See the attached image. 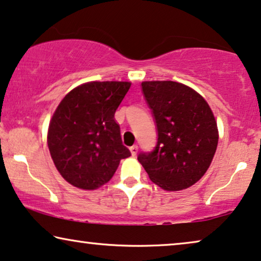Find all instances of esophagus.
I'll return each mask as SVG.
<instances>
[{
    "label": "esophagus",
    "instance_id": "obj_1",
    "mask_svg": "<svg viewBox=\"0 0 261 261\" xmlns=\"http://www.w3.org/2000/svg\"><path fill=\"white\" fill-rule=\"evenodd\" d=\"M129 151H130V153H132V155H137V153H138V146H137V145L132 146V147L129 148Z\"/></svg>",
    "mask_w": 261,
    "mask_h": 261
}]
</instances>
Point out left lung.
Masks as SVG:
<instances>
[{
	"instance_id": "8db88e82",
	"label": "left lung",
	"mask_w": 261,
	"mask_h": 261,
	"mask_svg": "<svg viewBox=\"0 0 261 261\" xmlns=\"http://www.w3.org/2000/svg\"><path fill=\"white\" fill-rule=\"evenodd\" d=\"M142 92L154 117L158 139L139 163L149 179L166 191L194 185L209 169L219 142L214 114L194 89L172 81L142 82Z\"/></svg>"
}]
</instances>
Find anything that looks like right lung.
Masks as SVG:
<instances>
[{
    "instance_id": "1",
    "label": "right lung",
    "mask_w": 261,
    "mask_h": 261,
    "mask_svg": "<svg viewBox=\"0 0 261 261\" xmlns=\"http://www.w3.org/2000/svg\"><path fill=\"white\" fill-rule=\"evenodd\" d=\"M129 82H89L62 99L48 126L53 163L66 181L84 190L108 183L130 155L114 115Z\"/></svg>"
}]
</instances>
